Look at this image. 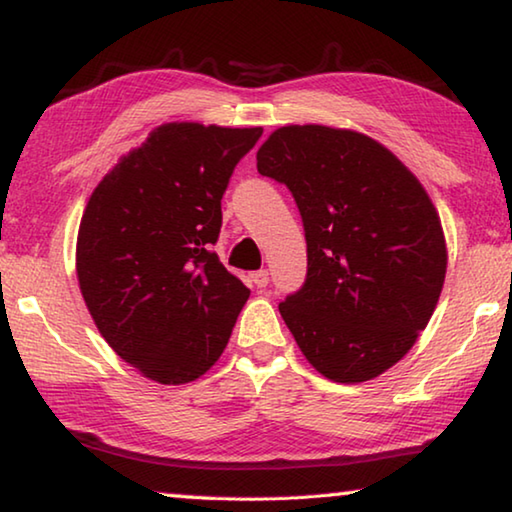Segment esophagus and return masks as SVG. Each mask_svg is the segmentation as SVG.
Listing matches in <instances>:
<instances>
[{
	"label": "esophagus",
	"mask_w": 512,
	"mask_h": 512,
	"mask_svg": "<svg viewBox=\"0 0 512 512\" xmlns=\"http://www.w3.org/2000/svg\"><path fill=\"white\" fill-rule=\"evenodd\" d=\"M250 282H253L257 289H266L268 287V271H266V268H262V271H255L253 275H250Z\"/></svg>",
	"instance_id": "obj_1"
}]
</instances>
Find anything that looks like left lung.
I'll use <instances>...</instances> for the list:
<instances>
[{
  "instance_id": "obj_1",
  "label": "left lung",
  "mask_w": 512,
  "mask_h": 512,
  "mask_svg": "<svg viewBox=\"0 0 512 512\" xmlns=\"http://www.w3.org/2000/svg\"><path fill=\"white\" fill-rule=\"evenodd\" d=\"M257 171L289 187L305 225V284L280 302L298 348L339 384L379 377L443 291L447 248L429 194L372 137L318 124L277 128Z\"/></svg>"
}]
</instances>
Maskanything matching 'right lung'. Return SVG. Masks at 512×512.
<instances>
[{
    "label": "right lung",
    "mask_w": 512,
    "mask_h": 512,
    "mask_svg": "<svg viewBox=\"0 0 512 512\" xmlns=\"http://www.w3.org/2000/svg\"><path fill=\"white\" fill-rule=\"evenodd\" d=\"M262 128L162 124L85 207L76 275L103 339L160 384H187L228 345L250 291L212 253L221 198Z\"/></svg>",
    "instance_id": "obj_1"
}]
</instances>
